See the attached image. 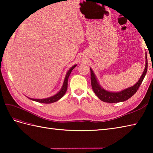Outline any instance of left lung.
Here are the masks:
<instances>
[{"mask_svg":"<svg viewBox=\"0 0 153 153\" xmlns=\"http://www.w3.org/2000/svg\"><path fill=\"white\" fill-rule=\"evenodd\" d=\"M147 53H146V65L145 70L143 73L141 78L137 82V83L132 86L131 87L126 89L125 90H123L122 91L118 93H112L109 92L101 88V87L99 85L97 81L95 74H94L93 70L91 69V86L92 89L93 90L94 93L95 95L99 97V99H100L102 101L109 102V103H114V102H123L125 100L129 99V98L134 95V94L137 91L138 89L140 87L141 84L143 81L144 77L145 76L146 74H147Z\"/></svg>","mask_w":153,"mask_h":153,"instance_id":"obj_1","label":"left lung"}]
</instances>
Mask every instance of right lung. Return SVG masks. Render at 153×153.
Here are the masks:
<instances>
[{"label":"right lung","mask_w":153,"mask_h":153,"mask_svg":"<svg viewBox=\"0 0 153 153\" xmlns=\"http://www.w3.org/2000/svg\"><path fill=\"white\" fill-rule=\"evenodd\" d=\"M76 66V65H74V66L71 67L70 68V70L68 71L66 76V77H65L63 86H62V89H61V90L60 91L58 92L57 94H56V95L53 96V97H49V98L44 99H30V98H29V99L33 100H35V101H37L38 102L45 103V104H49V103L54 102L57 101V100H58L60 99H61L62 97L64 95V94L66 93V90H67V87H68V77H69L70 75V74L71 72V71H72V70Z\"/></svg>","instance_id":"1"}]
</instances>
